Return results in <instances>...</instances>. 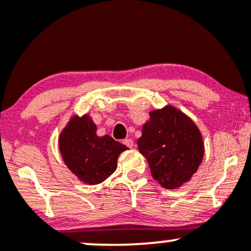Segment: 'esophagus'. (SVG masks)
<instances>
[{
	"mask_svg": "<svg viewBox=\"0 0 251 251\" xmlns=\"http://www.w3.org/2000/svg\"><path fill=\"white\" fill-rule=\"evenodd\" d=\"M123 144H124V145L127 146V148H129V149H132L134 146V143H133V140H132V139L123 140Z\"/></svg>",
	"mask_w": 251,
	"mask_h": 251,
	"instance_id": "obj_1",
	"label": "esophagus"
}]
</instances>
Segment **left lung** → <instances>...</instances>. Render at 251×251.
Here are the masks:
<instances>
[{"label":"left lung","instance_id":"1","mask_svg":"<svg viewBox=\"0 0 251 251\" xmlns=\"http://www.w3.org/2000/svg\"><path fill=\"white\" fill-rule=\"evenodd\" d=\"M137 143L153 179L165 189L180 188L203 160L201 131L186 114L171 105L150 112Z\"/></svg>","mask_w":251,"mask_h":251}]
</instances>
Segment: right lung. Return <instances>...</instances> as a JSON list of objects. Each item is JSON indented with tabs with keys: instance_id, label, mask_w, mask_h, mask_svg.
<instances>
[{
	"instance_id": "right-lung-1",
	"label": "right lung",
	"mask_w": 251,
	"mask_h": 251,
	"mask_svg": "<svg viewBox=\"0 0 251 251\" xmlns=\"http://www.w3.org/2000/svg\"><path fill=\"white\" fill-rule=\"evenodd\" d=\"M59 150L66 166L88 185H96L117 170L118 157L127 148L109 135H97L88 114L71 118L59 135Z\"/></svg>"
}]
</instances>
